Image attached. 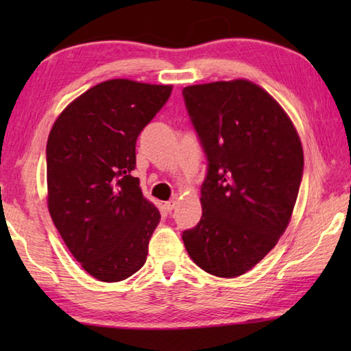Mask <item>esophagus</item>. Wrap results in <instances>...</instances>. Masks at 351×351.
Segmentation results:
<instances>
[{"label": "esophagus", "instance_id": "obj_1", "mask_svg": "<svg viewBox=\"0 0 351 351\" xmlns=\"http://www.w3.org/2000/svg\"><path fill=\"white\" fill-rule=\"evenodd\" d=\"M175 207H176V201L175 199L173 201H167V203L164 204V209L167 210V212H171V210L175 209Z\"/></svg>", "mask_w": 351, "mask_h": 351}]
</instances>
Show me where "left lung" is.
Masks as SVG:
<instances>
[{
  "mask_svg": "<svg viewBox=\"0 0 351 351\" xmlns=\"http://www.w3.org/2000/svg\"><path fill=\"white\" fill-rule=\"evenodd\" d=\"M207 159L203 217L182 232L187 252L217 277L245 274L277 245L304 176L293 122L268 93L247 80L182 90Z\"/></svg>",
  "mask_w": 351,
  "mask_h": 351,
  "instance_id": "1",
  "label": "left lung"
}]
</instances>
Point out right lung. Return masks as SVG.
Segmentation results:
<instances>
[{
	"instance_id": "obj_1",
	"label": "right lung",
	"mask_w": 351,
	"mask_h": 351,
	"mask_svg": "<svg viewBox=\"0 0 351 351\" xmlns=\"http://www.w3.org/2000/svg\"><path fill=\"white\" fill-rule=\"evenodd\" d=\"M171 85L106 80L83 93L47 138V207L58 234L88 274L125 280L144 266L161 213L142 197L136 141Z\"/></svg>"
}]
</instances>
